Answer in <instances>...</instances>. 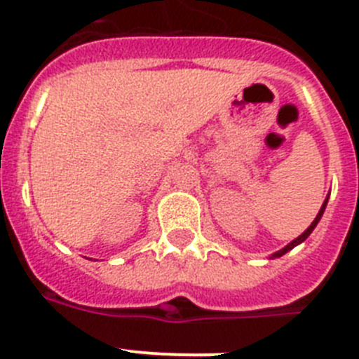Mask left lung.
Instances as JSON below:
<instances>
[{
	"instance_id": "8db88e82",
	"label": "left lung",
	"mask_w": 359,
	"mask_h": 359,
	"mask_svg": "<svg viewBox=\"0 0 359 359\" xmlns=\"http://www.w3.org/2000/svg\"><path fill=\"white\" fill-rule=\"evenodd\" d=\"M327 199H329V198H325V201H323V205H322V208H320L318 215H316V217H315V221H313V223H311V226H309V228H307V230H306V231H304L302 236H298V237H297V239H294V241H291V243H290V244H287V246H284V248H282V250H278V252H277V253H273V257H282V255H284V253H287V252H290V250H293V248H294V246H297V244L304 243V241H306V239H307V237H309V236H311V231L315 230V226H316V224H318L320 217H322V215H323V210H325V207H327Z\"/></svg>"
}]
</instances>
